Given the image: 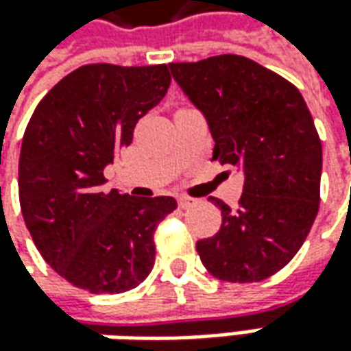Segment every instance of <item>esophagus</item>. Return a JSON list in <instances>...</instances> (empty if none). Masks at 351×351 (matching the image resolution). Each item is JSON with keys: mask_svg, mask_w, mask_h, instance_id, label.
<instances>
[{"mask_svg": "<svg viewBox=\"0 0 351 351\" xmlns=\"http://www.w3.org/2000/svg\"><path fill=\"white\" fill-rule=\"evenodd\" d=\"M176 202H178V208H182V210H186V208H190L194 204V199L188 198V196H180Z\"/></svg>", "mask_w": 351, "mask_h": 351, "instance_id": "34e87169", "label": "esophagus"}]
</instances>
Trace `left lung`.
Returning a JSON list of instances; mask_svg holds the SVG:
<instances>
[{"instance_id":"obj_1","label":"left lung","mask_w":351,"mask_h":351,"mask_svg":"<svg viewBox=\"0 0 351 351\" xmlns=\"http://www.w3.org/2000/svg\"><path fill=\"white\" fill-rule=\"evenodd\" d=\"M204 114L213 159L243 176L239 208L213 198L221 227L196 243L217 280L250 284L282 270L305 243L319 212L322 145L295 85L245 56L169 64Z\"/></svg>"}]
</instances>
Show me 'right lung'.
I'll use <instances>...</instances> for the list:
<instances>
[{"label":"right lung","instance_id":"right-lung-1","mask_svg":"<svg viewBox=\"0 0 351 351\" xmlns=\"http://www.w3.org/2000/svg\"><path fill=\"white\" fill-rule=\"evenodd\" d=\"M169 67H77L38 103L19 157V199L43 258L91 293H122L153 270V233L176 210L171 196L104 192L103 171L161 103Z\"/></svg>","mask_w":351,"mask_h":351}]
</instances>
